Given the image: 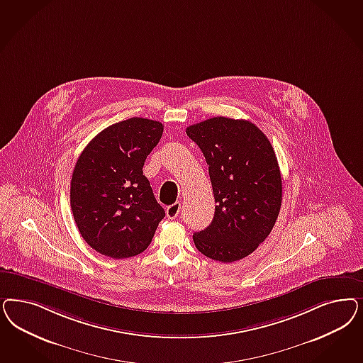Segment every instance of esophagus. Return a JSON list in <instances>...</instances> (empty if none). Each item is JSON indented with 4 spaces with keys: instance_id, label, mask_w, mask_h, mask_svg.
Instances as JSON below:
<instances>
[{
    "instance_id": "esophagus-1",
    "label": "esophagus",
    "mask_w": 363,
    "mask_h": 363,
    "mask_svg": "<svg viewBox=\"0 0 363 363\" xmlns=\"http://www.w3.org/2000/svg\"><path fill=\"white\" fill-rule=\"evenodd\" d=\"M179 212H180V203H177V201L171 204V206H168L167 210H165L168 219H175V218H177Z\"/></svg>"
}]
</instances>
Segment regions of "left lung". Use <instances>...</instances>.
I'll use <instances>...</instances> for the list:
<instances>
[{
	"label": "left lung",
	"instance_id": "8db88e82",
	"mask_svg": "<svg viewBox=\"0 0 363 363\" xmlns=\"http://www.w3.org/2000/svg\"><path fill=\"white\" fill-rule=\"evenodd\" d=\"M208 164L215 215L194 234L203 255L233 263L269 236L281 204V176L266 135L247 120L212 117L186 129Z\"/></svg>",
	"mask_w": 363,
	"mask_h": 363
}]
</instances>
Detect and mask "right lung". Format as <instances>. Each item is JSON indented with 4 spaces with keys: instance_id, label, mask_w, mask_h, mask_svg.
Segmentation results:
<instances>
[{
    "instance_id": "add662e5",
    "label": "right lung",
    "mask_w": 363,
    "mask_h": 363,
    "mask_svg": "<svg viewBox=\"0 0 363 363\" xmlns=\"http://www.w3.org/2000/svg\"><path fill=\"white\" fill-rule=\"evenodd\" d=\"M163 129L159 121L130 117L101 130L77 159L70 208L84 240L106 257L141 254L165 216L143 175Z\"/></svg>"
}]
</instances>
